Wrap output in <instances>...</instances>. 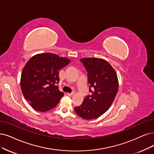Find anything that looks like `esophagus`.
<instances>
[{
	"label": "esophagus",
	"instance_id": "obj_1",
	"mask_svg": "<svg viewBox=\"0 0 154 154\" xmlns=\"http://www.w3.org/2000/svg\"><path fill=\"white\" fill-rule=\"evenodd\" d=\"M66 94H67L68 96H72L73 95V93H67Z\"/></svg>",
	"mask_w": 154,
	"mask_h": 154
}]
</instances>
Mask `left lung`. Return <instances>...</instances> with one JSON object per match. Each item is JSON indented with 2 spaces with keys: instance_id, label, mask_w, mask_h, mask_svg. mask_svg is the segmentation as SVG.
<instances>
[{
  "instance_id": "8db88e82",
  "label": "left lung",
  "mask_w": 154,
  "mask_h": 154,
  "mask_svg": "<svg viewBox=\"0 0 154 154\" xmlns=\"http://www.w3.org/2000/svg\"><path fill=\"white\" fill-rule=\"evenodd\" d=\"M80 61L88 72L91 94L74 110L79 117L91 120L103 115L112 105L118 91V78L115 70L103 59L84 58Z\"/></svg>"
}]
</instances>
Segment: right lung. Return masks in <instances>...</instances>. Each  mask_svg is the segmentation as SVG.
I'll list each match as a JSON object with an SVG mask.
<instances>
[{"mask_svg": "<svg viewBox=\"0 0 154 154\" xmlns=\"http://www.w3.org/2000/svg\"><path fill=\"white\" fill-rule=\"evenodd\" d=\"M70 60L53 53L32 56L23 69L20 85L25 98L34 110L45 112L54 108L64 94L57 84L59 71Z\"/></svg>", "mask_w": 154, "mask_h": 154, "instance_id": "obj_1", "label": "right lung"}]
</instances>
